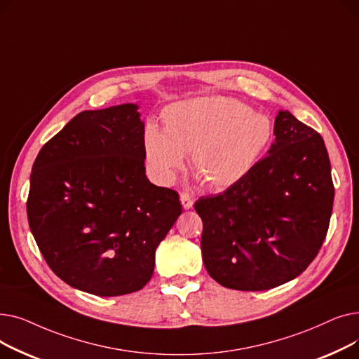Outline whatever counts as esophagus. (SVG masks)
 <instances>
[{
	"label": "esophagus",
	"instance_id": "1",
	"mask_svg": "<svg viewBox=\"0 0 359 359\" xmlns=\"http://www.w3.org/2000/svg\"><path fill=\"white\" fill-rule=\"evenodd\" d=\"M180 202H182L184 210H191L192 206H194V198L189 194H186V192L180 194Z\"/></svg>",
	"mask_w": 359,
	"mask_h": 359
}]
</instances>
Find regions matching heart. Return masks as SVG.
Wrapping results in <instances>:
<instances>
[{
	"label": "heart",
	"instance_id": "1",
	"mask_svg": "<svg viewBox=\"0 0 359 359\" xmlns=\"http://www.w3.org/2000/svg\"><path fill=\"white\" fill-rule=\"evenodd\" d=\"M164 132L149 123L144 154L154 177L170 184L191 156L194 175L214 191L246 177L273 138L269 116L230 97H202L168 106Z\"/></svg>",
	"mask_w": 359,
	"mask_h": 359
}]
</instances>
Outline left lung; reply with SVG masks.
<instances>
[{
    "instance_id": "1",
    "label": "left lung",
    "mask_w": 359,
    "mask_h": 359,
    "mask_svg": "<svg viewBox=\"0 0 359 359\" xmlns=\"http://www.w3.org/2000/svg\"><path fill=\"white\" fill-rule=\"evenodd\" d=\"M273 134L246 177L195 202L205 268L225 288L285 284L307 269L329 230L334 187L322 135L288 110H279Z\"/></svg>"
}]
</instances>
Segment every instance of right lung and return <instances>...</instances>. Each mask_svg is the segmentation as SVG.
I'll return each instance as SVG.
<instances>
[{"label": "right lung", "mask_w": 359, "mask_h": 359, "mask_svg": "<svg viewBox=\"0 0 359 359\" xmlns=\"http://www.w3.org/2000/svg\"><path fill=\"white\" fill-rule=\"evenodd\" d=\"M144 122L126 103L84 110L37 154L27 219L49 268L99 297L140 291L182 214L176 191L145 176Z\"/></svg>", "instance_id": "add662e5"}]
</instances>
